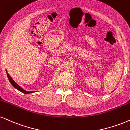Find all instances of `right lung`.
<instances>
[{
  "label": "right lung",
  "instance_id": "right-lung-1",
  "mask_svg": "<svg viewBox=\"0 0 130 130\" xmlns=\"http://www.w3.org/2000/svg\"><path fill=\"white\" fill-rule=\"evenodd\" d=\"M6 74H7L8 78V79H9V82H10V83H11V84H12V86H14L15 88V89H17L18 90V91H20L21 92H22V93H26V94H29V93H34V92H33V91H25V90L23 89L22 88H21V87L19 85H18L17 83H16V82H15L14 80H13L12 78H11L10 75H9V74L8 73L7 71L6 70Z\"/></svg>",
  "mask_w": 130,
  "mask_h": 130
}]
</instances>
